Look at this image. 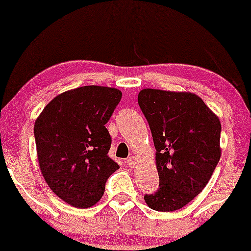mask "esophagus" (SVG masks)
Returning <instances> with one entry per match:
<instances>
[{"label":"esophagus","instance_id":"obj_1","mask_svg":"<svg viewBox=\"0 0 251 251\" xmlns=\"http://www.w3.org/2000/svg\"><path fill=\"white\" fill-rule=\"evenodd\" d=\"M135 162H137V159H135V157H133V155H131V157L127 158V165L129 168H133Z\"/></svg>","mask_w":251,"mask_h":251}]
</instances>
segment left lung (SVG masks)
Returning a JSON list of instances; mask_svg holds the SVG:
<instances>
[{
	"instance_id": "obj_1",
	"label": "left lung",
	"mask_w": 251,
	"mask_h": 251,
	"mask_svg": "<svg viewBox=\"0 0 251 251\" xmlns=\"http://www.w3.org/2000/svg\"><path fill=\"white\" fill-rule=\"evenodd\" d=\"M138 103L151 129L159 175V188L144 200L155 211L181 209L205 188L220 162V119L190 92L145 88Z\"/></svg>"
}]
</instances>
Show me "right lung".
<instances>
[{
	"mask_svg": "<svg viewBox=\"0 0 251 251\" xmlns=\"http://www.w3.org/2000/svg\"><path fill=\"white\" fill-rule=\"evenodd\" d=\"M122 96L113 87L83 86L56 96L37 117L40 170L51 191L70 205L97 204L108 177L119 169L107 154L112 139L105 125Z\"/></svg>",
	"mask_w": 251,
	"mask_h": 251,
	"instance_id": "1",
	"label": "right lung"
}]
</instances>
